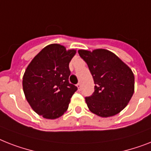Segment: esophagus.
I'll use <instances>...</instances> for the list:
<instances>
[{
	"mask_svg": "<svg viewBox=\"0 0 151 151\" xmlns=\"http://www.w3.org/2000/svg\"><path fill=\"white\" fill-rule=\"evenodd\" d=\"M77 87H78V90H80V89H81V83H78V84H77Z\"/></svg>",
	"mask_w": 151,
	"mask_h": 151,
	"instance_id": "obj_1",
	"label": "esophagus"
}]
</instances>
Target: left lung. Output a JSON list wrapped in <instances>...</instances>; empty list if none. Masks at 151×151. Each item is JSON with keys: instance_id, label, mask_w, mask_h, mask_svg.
<instances>
[{"instance_id": "1", "label": "left lung", "mask_w": 151, "mask_h": 151, "mask_svg": "<svg viewBox=\"0 0 151 151\" xmlns=\"http://www.w3.org/2000/svg\"><path fill=\"white\" fill-rule=\"evenodd\" d=\"M87 63L95 82V91L85 98L92 113L110 117L119 113L128 105L134 93V74L132 70L115 53L97 49L78 50Z\"/></svg>"}]
</instances>
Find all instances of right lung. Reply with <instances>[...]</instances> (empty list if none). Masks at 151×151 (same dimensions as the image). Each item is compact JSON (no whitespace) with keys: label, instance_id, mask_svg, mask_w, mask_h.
<instances>
[{"label":"right lung","instance_id":"right-lung-1","mask_svg":"<svg viewBox=\"0 0 151 151\" xmlns=\"http://www.w3.org/2000/svg\"><path fill=\"white\" fill-rule=\"evenodd\" d=\"M75 54V50L50 44L28 65L23 75V91L32 109L43 118L55 119L63 116L78 90L69 82V63Z\"/></svg>","mask_w":151,"mask_h":151}]
</instances>
